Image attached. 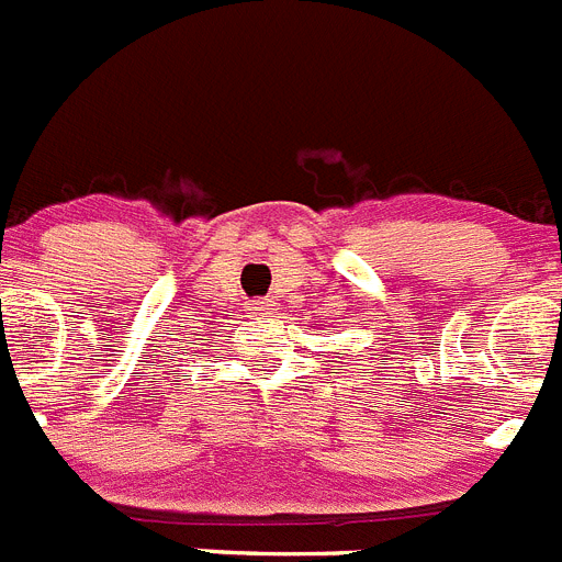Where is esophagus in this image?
Returning a JSON list of instances; mask_svg holds the SVG:
<instances>
[{
  "mask_svg": "<svg viewBox=\"0 0 562 562\" xmlns=\"http://www.w3.org/2000/svg\"><path fill=\"white\" fill-rule=\"evenodd\" d=\"M257 316H271V311H274V302H269V299H263V302H257Z\"/></svg>",
  "mask_w": 562,
  "mask_h": 562,
  "instance_id": "34e87169",
  "label": "esophagus"
}]
</instances>
